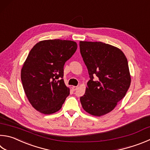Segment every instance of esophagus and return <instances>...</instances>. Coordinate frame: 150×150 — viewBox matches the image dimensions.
<instances>
[{
	"label": "esophagus",
	"mask_w": 150,
	"mask_h": 150,
	"mask_svg": "<svg viewBox=\"0 0 150 150\" xmlns=\"http://www.w3.org/2000/svg\"><path fill=\"white\" fill-rule=\"evenodd\" d=\"M77 89V86H72V90L73 91H76V90Z\"/></svg>",
	"instance_id": "34e87169"
}]
</instances>
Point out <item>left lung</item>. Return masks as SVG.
<instances>
[{"label":"left lung","instance_id":"1","mask_svg":"<svg viewBox=\"0 0 150 150\" xmlns=\"http://www.w3.org/2000/svg\"><path fill=\"white\" fill-rule=\"evenodd\" d=\"M79 46L91 79L80 98L81 105L92 115H104L115 108L130 87L127 59L120 49L102 42L80 41Z\"/></svg>","mask_w":150,"mask_h":150}]
</instances>
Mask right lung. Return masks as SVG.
<instances>
[{"instance_id": "obj_1", "label": "right lung", "mask_w": 150, "mask_h": 150, "mask_svg": "<svg viewBox=\"0 0 150 150\" xmlns=\"http://www.w3.org/2000/svg\"><path fill=\"white\" fill-rule=\"evenodd\" d=\"M77 48L67 40H45L29 52L21 70V79L29 102L46 115L59 111L69 94L63 79L64 66Z\"/></svg>"}]
</instances>
